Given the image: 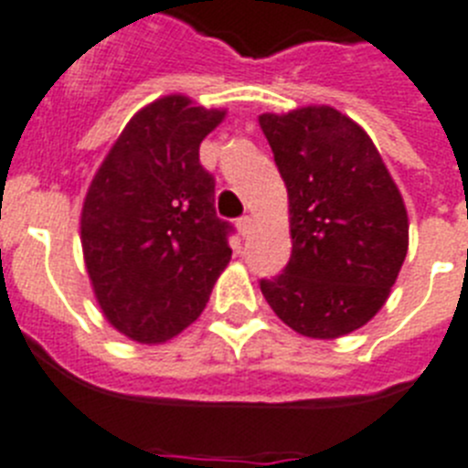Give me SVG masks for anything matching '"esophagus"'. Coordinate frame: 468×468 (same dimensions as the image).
Segmentation results:
<instances>
[{
  "mask_svg": "<svg viewBox=\"0 0 468 468\" xmlns=\"http://www.w3.org/2000/svg\"><path fill=\"white\" fill-rule=\"evenodd\" d=\"M251 226H254V218L251 217L238 218V233L242 235V238H247V235L251 233Z\"/></svg>",
  "mask_w": 468,
  "mask_h": 468,
  "instance_id": "34e87169",
  "label": "esophagus"
}]
</instances>
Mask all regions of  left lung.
<instances>
[{"instance_id":"1","label":"left lung","mask_w":468,"mask_h":468,"mask_svg":"<svg viewBox=\"0 0 468 468\" xmlns=\"http://www.w3.org/2000/svg\"><path fill=\"white\" fill-rule=\"evenodd\" d=\"M289 197L292 259L261 280L272 313L335 340L380 313L408 254V212L364 128L328 104L259 116Z\"/></svg>"}]
</instances>
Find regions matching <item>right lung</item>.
I'll list each match as a JSON object with an SVG mask.
<instances>
[{
	"label": "right lung",
	"instance_id": "add662e5",
	"mask_svg": "<svg viewBox=\"0 0 468 468\" xmlns=\"http://www.w3.org/2000/svg\"><path fill=\"white\" fill-rule=\"evenodd\" d=\"M226 119L188 95L154 100L125 123L81 207V250L104 319L161 345L191 326L230 261L200 142Z\"/></svg>",
	"mask_w": 468,
	"mask_h": 468
}]
</instances>
